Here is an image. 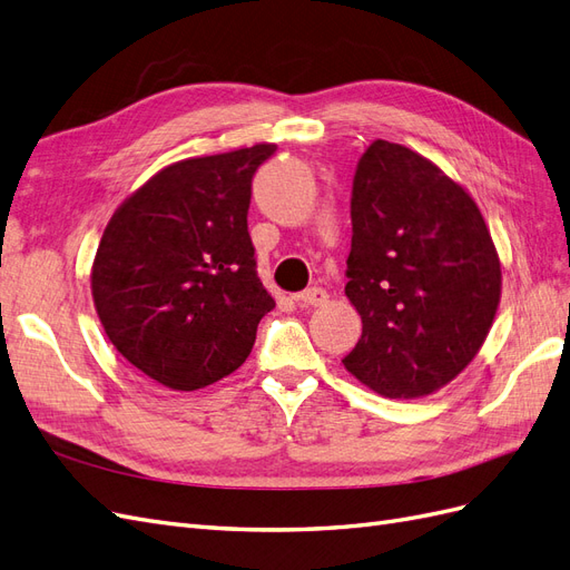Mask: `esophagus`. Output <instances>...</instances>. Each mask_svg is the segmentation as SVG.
<instances>
[{
  "label": "esophagus",
  "mask_w": 570,
  "mask_h": 570,
  "mask_svg": "<svg viewBox=\"0 0 570 570\" xmlns=\"http://www.w3.org/2000/svg\"><path fill=\"white\" fill-rule=\"evenodd\" d=\"M302 306H323L327 302V292L323 287H308L295 297Z\"/></svg>",
  "instance_id": "esophagus-1"
}]
</instances>
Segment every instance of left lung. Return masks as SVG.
Here are the masks:
<instances>
[{
    "instance_id": "1",
    "label": "left lung",
    "mask_w": 570,
    "mask_h": 570,
    "mask_svg": "<svg viewBox=\"0 0 570 570\" xmlns=\"http://www.w3.org/2000/svg\"><path fill=\"white\" fill-rule=\"evenodd\" d=\"M347 278L361 337L342 364L390 400L450 385L480 352L502 297V264L473 197L387 140L356 166Z\"/></svg>"
}]
</instances>
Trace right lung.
I'll use <instances>...</instances> for the list:
<instances>
[{
  "label": "right lung",
  "instance_id": "add662e5",
  "mask_svg": "<svg viewBox=\"0 0 570 570\" xmlns=\"http://www.w3.org/2000/svg\"><path fill=\"white\" fill-rule=\"evenodd\" d=\"M275 149L170 164L107 223L90 273L97 316L114 347L164 387L193 392L237 371L275 306L247 230L254 170Z\"/></svg>",
  "mask_w": 570,
  "mask_h": 570
}]
</instances>
